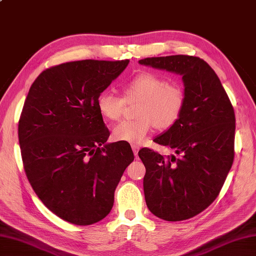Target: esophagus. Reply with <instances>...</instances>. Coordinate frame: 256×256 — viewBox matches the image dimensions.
Segmentation results:
<instances>
[{
  "instance_id": "34e87169",
  "label": "esophagus",
  "mask_w": 256,
  "mask_h": 256,
  "mask_svg": "<svg viewBox=\"0 0 256 256\" xmlns=\"http://www.w3.org/2000/svg\"><path fill=\"white\" fill-rule=\"evenodd\" d=\"M132 151H134V156L136 158H138V152H139V146H136V144H132Z\"/></svg>"
}]
</instances>
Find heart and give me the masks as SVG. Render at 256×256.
Instances as JSON below:
<instances>
[{"mask_svg": "<svg viewBox=\"0 0 256 256\" xmlns=\"http://www.w3.org/2000/svg\"><path fill=\"white\" fill-rule=\"evenodd\" d=\"M122 98L103 92L96 106L104 118L114 122L122 117L126 103L139 102L136 120L122 122L113 129L116 141L141 143L154 126L160 130L170 129L182 117L186 102L184 89L154 72H141L122 86Z\"/></svg>", "mask_w": 256, "mask_h": 256, "instance_id": "obj_1", "label": "heart"}]
</instances>
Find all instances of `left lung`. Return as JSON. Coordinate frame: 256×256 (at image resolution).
<instances>
[{
	"mask_svg": "<svg viewBox=\"0 0 256 256\" xmlns=\"http://www.w3.org/2000/svg\"><path fill=\"white\" fill-rule=\"evenodd\" d=\"M141 65L180 74L186 102L178 122L154 142L175 150L160 155L143 148L146 206L167 222L194 217L214 202L234 158L236 117L232 102L212 67L200 58L170 55L140 60Z\"/></svg>",
	"mask_w": 256,
	"mask_h": 256,
	"instance_id": "1",
	"label": "left lung"
}]
</instances>
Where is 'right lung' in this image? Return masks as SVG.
Here are the masks:
<instances>
[{"instance_id":"right-lung-1","label":"right lung","mask_w":256,"mask_h":256,"mask_svg":"<svg viewBox=\"0 0 256 256\" xmlns=\"http://www.w3.org/2000/svg\"><path fill=\"white\" fill-rule=\"evenodd\" d=\"M128 63L84 60L52 66L24 100L18 122L24 172L42 203L74 225H91L110 213L134 158L127 143L105 144L110 132L96 106Z\"/></svg>"}]
</instances>
